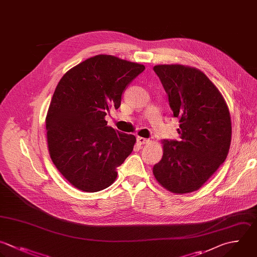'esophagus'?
<instances>
[{"label": "esophagus", "mask_w": 257, "mask_h": 257, "mask_svg": "<svg viewBox=\"0 0 257 257\" xmlns=\"http://www.w3.org/2000/svg\"><path fill=\"white\" fill-rule=\"evenodd\" d=\"M137 141H138V143L141 144V145L149 143V140H148V139H145V138H142V137H137Z\"/></svg>", "instance_id": "34e87169"}]
</instances>
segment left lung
<instances>
[{"label":"left lung","mask_w":257,"mask_h":257,"mask_svg":"<svg viewBox=\"0 0 257 257\" xmlns=\"http://www.w3.org/2000/svg\"><path fill=\"white\" fill-rule=\"evenodd\" d=\"M179 118L180 140H164L163 158L153 168L156 180L176 194L197 191L224 163L231 143L228 106L217 87L199 69L156 65Z\"/></svg>","instance_id":"1"}]
</instances>
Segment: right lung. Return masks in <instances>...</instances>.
Returning <instances> with one entry per match:
<instances>
[{"mask_svg":"<svg viewBox=\"0 0 257 257\" xmlns=\"http://www.w3.org/2000/svg\"><path fill=\"white\" fill-rule=\"evenodd\" d=\"M145 66L111 55H96L67 71L56 86L47 116L50 158L62 176L84 192L109 187L131 155L136 137L107 125L111 106Z\"/></svg>","mask_w":257,"mask_h":257,"instance_id":"obj_1","label":"right lung"}]
</instances>
